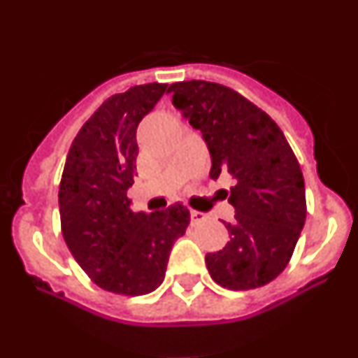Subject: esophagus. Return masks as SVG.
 <instances>
[{
    "mask_svg": "<svg viewBox=\"0 0 358 358\" xmlns=\"http://www.w3.org/2000/svg\"><path fill=\"white\" fill-rule=\"evenodd\" d=\"M189 215H192V222H194V224L206 220V215L201 213V211H197V210H192V211H189Z\"/></svg>",
    "mask_w": 358,
    "mask_h": 358,
    "instance_id": "34e87169",
    "label": "esophagus"
}]
</instances>
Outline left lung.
<instances>
[{"instance_id": "obj_1", "label": "left lung", "mask_w": 358, "mask_h": 358, "mask_svg": "<svg viewBox=\"0 0 358 358\" xmlns=\"http://www.w3.org/2000/svg\"><path fill=\"white\" fill-rule=\"evenodd\" d=\"M172 103L202 132L211 179L233 181L226 197L231 240L206 255L215 283L229 290L264 287L289 265L306 218L305 181L296 154L271 116L227 85L206 80L170 85Z\"/></svg>"}]
</instances>
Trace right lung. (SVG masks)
Masks as SVG:
<instances>
[{
    "mask_svg": "<svg viewBox=\"0 0 358 358\" xmlns=\"http://www.w3.org/2000/svg\"><path fill=\"white\" fill-rule=\"evenodd\" d=\"M169 91L154 82L107 98L73 140L59 186L66 245L93 283L120 296L163 283L173 242L189 224L182 204L145 215L127 197L138 176L136 129Z\"/></svg>",
    "mask_w": 358,
    "mask_h": 358,
    "instance_id": "add662e5",
    "label": "right lung"
}]
</instances>
